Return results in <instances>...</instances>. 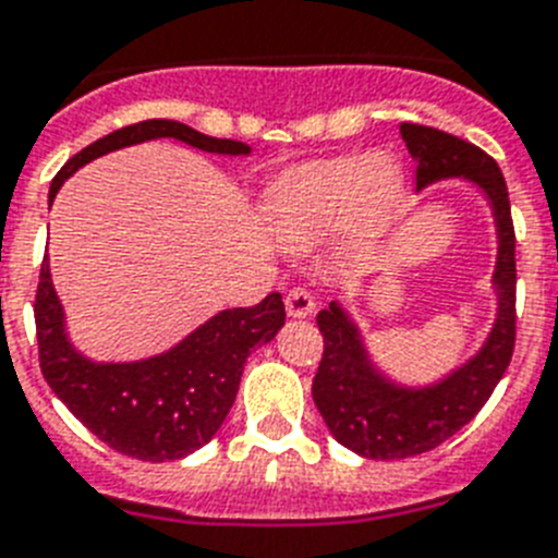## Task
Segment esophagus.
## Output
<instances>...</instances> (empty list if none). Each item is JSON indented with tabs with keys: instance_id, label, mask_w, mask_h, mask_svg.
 <instances>
[{
	"instance_id": "esophagus-1",
	"label": "esophagus",
	"mask_w": 558,
	"mask_h": 558,
	"mask_svg": "<svg viewBox=\"0 0 558 558\" xmlns=\"http://www.w3.org/2000/svg\"><path fill=\"white\" fill-rule=\"evenodd\" d=\"M315 312V298L306 292V289H292L287 294V315L301 320V317H308Z\"/></svg>"
}]
</instances>
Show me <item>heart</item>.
I'll return each mask as SVG.
<instances>
[{
  "instance_id": "obj_1",
  "label": "heart",
  "mask_w": 558,
  "mask_h": 558,
  "mask_svg": "<svg viewBox=\"0 0 558 558\" xmlns=\"http://www.w3.org/2000/svg\"><path fill=\"white\" fill-rule=\"evenodd\" d=\"M405 195L402 163L388 153L289 167L260 192V221L280 250H308L337 229L335 260L357 264L380 241Z\"/></svg>"
}]
</instances>
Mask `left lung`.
Wrapping results in <instances>:
<instances>
[{
	"instance_id": "obj_1",
	"label": "left lung",
	"mask_w": 558,
	"mask_h": 558,
	"mask_svg": "<svg viewBox=\"0 0 558 558\" xmlns=\"http://www.w3.org/2000/svg\"><path fill=\"white\" fill-rule=\"evenodd\" d=\"M416 163V192L439 181H465L488 201L496 229L490 289L494 323L480 349L437 380H397L374 360L360 323L340 301L317 315L323 360L312 397L331 437L366 460H405L453 437L488 402L517 340V238L502 170L480 147L442 130L400 124Z\"/></svg>"
}]
</instances>
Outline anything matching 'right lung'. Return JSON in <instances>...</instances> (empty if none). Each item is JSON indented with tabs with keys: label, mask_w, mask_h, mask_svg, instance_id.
<instances>
[{
	"label": "right lung",
	"mask_w": 558,
	"mask_h": 558,
	"mask_svg": "<svg viewBox=\"0 0 558 558\" xmlns=\"http://www.w3.org/2000/svg\"><path fill=\"white\" fill-rule=\"evenodd\" d=\"M158 138L195 147L213 156H250L252 147L232 138H213L181 121L149 119L133 128H121L84 147L64 163L50 184L48 201L84 163ZM36 335H39L41 374L53 395L73 411L78 423L101 442L124 457L144 462L184 460L218 434L227 420L243 363L252 349L275 340L287 312L278 292L252 308H223L184 340L167 351L142 360H93L68 331V315L59 301L45 255L36 289Z\"/></svg>",
	"instance_id": "add662e5"
}]
</instances>
